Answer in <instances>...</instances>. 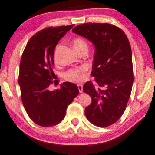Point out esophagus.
I'll return each mask as SVG.
<instances>
[{"instance_id":"obj_1","label":"esophagus","mask_w":155,"mask_h":155,"mask_svg":"<svg viewBox=\"0 0 155 155\" xmlns=\"http://www.w3.org/2000/svg\"><path fill=\"white\" fill-rule=\"evenodd\" d=\"M77 86H78V91H79V93H82L83 92V86H82V85L78 84Z\"/></svg>"}]
</instances>
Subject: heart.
<instances>
[{
    "label": "heart",
    "instance_id": "b5f03b06",
    "mask_svg": "<svg viewBox=\"0 0 155 155\" xmlns=\"http://www.w3.org/2000/svg\"><path fill=\"white\" fill-rule=\"evenodd\" d=\"M72 43L74 48L77 51L83 47H88L87 46V43L86 41H85L84 39L80 38H75L74 40L73 41ZM59 46H60L59 45H57L55 53L57 51H58ZM84 68H81L79 69H71V70H69L64 74V78H66L67 80L70 81L78 82L81 80V74L84 72Z\"/></svg>",
    "mask_w": 155,
    "mask_h": 155
}]
</instances>
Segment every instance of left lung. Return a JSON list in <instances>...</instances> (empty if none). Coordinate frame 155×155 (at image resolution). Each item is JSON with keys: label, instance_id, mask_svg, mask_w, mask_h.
Returning <instances> with one entry per match:
<instances>
[{"label": "left lung", "instance_id": "8db88e82", "mask_svg": "<svg viewBox=\"0 0 155 155\" xmlns=\"http://www.w3.org/2000/svg\"><path fill=\"white\" fill-rule=\"evenodd\" d=\"M95 46L91 81L83 87L92 98L85 109L88 120L107 127L120 119L129 100L134 82L131 48L121 29L107 23H86L72 29Z\"/></svg>", "mask_w": 155, "mask_h": 155}]
</instances>
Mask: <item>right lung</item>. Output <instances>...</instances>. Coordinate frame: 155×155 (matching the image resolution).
<instances>
[{"label": "right lung", "instance_id": "add662e5", "mask_svg": "<svg viewBox=\"0 0 155 155\" xmlns=\"http://www.w3.org/2000/svg\"><path fill=\"white\" fill-rule=\"evenodd\" d=\"M74 25L45 28L34 34L21 55L18 83L21 98L29 118L43 127L55 126L65 117L67 106L77 96V85L70 82L49 91L55 78L54 51L60 38Z\"/></svg>", "mask_w": 155, "mask_h": 155}]
</instances>
